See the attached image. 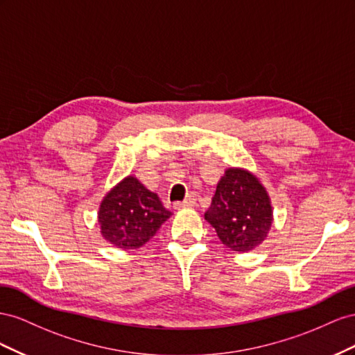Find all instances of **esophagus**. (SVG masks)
<instances>
[{
	"instance_id": "esophagus-1",
	"label": "esophagus",
	"mask_w": 355,
	"mask_h": 355,
	"mask_svg": "<svg viewBox=\"0 0 355 355\" xmlns=\"http://www.w3.org/2000/svg\"><path fill=\"white\" fill-rule=\"evenodd\" d=\"M196 204V195L190 193L187 198L181 202H174V208H186V207H193Z\"/></svg>"
}]
</instances>
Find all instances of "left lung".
<instances>
[{
    "instance_id": "1",
    "label": "left lung",
    "mask_w": 355,
    "mask_h": 355,
    "mask_svg": "<svg viewBox=\"0 0 355 355\" xmlns=\"http://www.w3.org/2000/svg\"><path fill=\"white\" fill-rule=\"evenodd\" d=\"M205 220L227 248L250 251L265 241L272 225L269 196L254 175L230 168L220 180Z\"/></svg>"
}]
</instances>
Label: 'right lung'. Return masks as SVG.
<instances>
[{"label": "right lung", "instance_id": "1", "mask_svg": "<svg viewBox=\"0 0 355 355\" xmlns=\"http://www.w3.org/2000/svg\"><path fill=\"white\" fill-rule=\"evenodd\" d=\"M168 211L153 191L134 177L116 186L101 204L99 225L103 236L119 248L135 250L153 238L169 218Z\"/></svg>", "mask_w": 355, "mask_h": 355}]
</instances>
